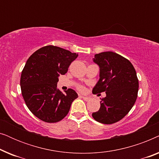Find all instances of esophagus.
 <instances>
[{"label":"esophagus","mask_w":159,"mask_h":159,"mask_svg":"<svg viewBox=\"0 0 159 159\" xmlns=\"http://www.w3.org/2000/svg\"><path fill=\"white\" fill-rule=\"evenodd\" d=\"M79 97L81 98H82V99L84 100V101H89V100H90V98H88V97H87V96H83V95H80Z\"/></svg>","instance_id":"esophagus-1"}]
</instances>
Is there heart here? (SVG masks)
<instances>
[{"mask_svg":"<svg viewBox=\"0 0 159 159\" xmlns=\"http://www.w3.org/2000/svg\"><path fill=\"white\" fill-rule=\"evenodd\" d=\"M78 89H79V90L82 91V92H83V91L84 90V88L83 87H82V86H80V87H78Z\"/></svg>","mask_w":159,"mask_h":159,"instance_id":"obj_1","label":"heart"}]
</instances>
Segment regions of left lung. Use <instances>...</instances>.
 <instances>
[{"mask_svg":"<svg viewBox=\"0 0 159 159\" xmlns=\"http://www.w3.org/2000/svg\"><path fill=\"white\" fill-rule=\"evenodd\" d=\"M93 61L100 68L99 80L93 93L106 92L101 107L92 114L100 123L111 125L120 121L135 103L139 82L136 71L129 60L112 51L95 54Z\"/></svg>","mask_w":159,"mask_h":159,"instance_id":"8db88e82","label":"left lung"}]
</instances>
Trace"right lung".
I'll return each mask as SVG.
<instances>
[{"label": "right lung", "mask_w": 159, "mask_h": 159, "mask_svg": "<svg viewBox=\"0 0 159 159\" xmlns=\"http://www.w3.org/2000/svg\"><path fill=\"white\" fill-rule=\"evenodd\" d=\"M78 54L47 45L32 53L21 71V94L30 111L40 120L58 122L66 116L78 97L72 89L65 93L57 88L58 77L67 72Z\"/></svg>", "instance_id": "add662e5"}]
</instances>
